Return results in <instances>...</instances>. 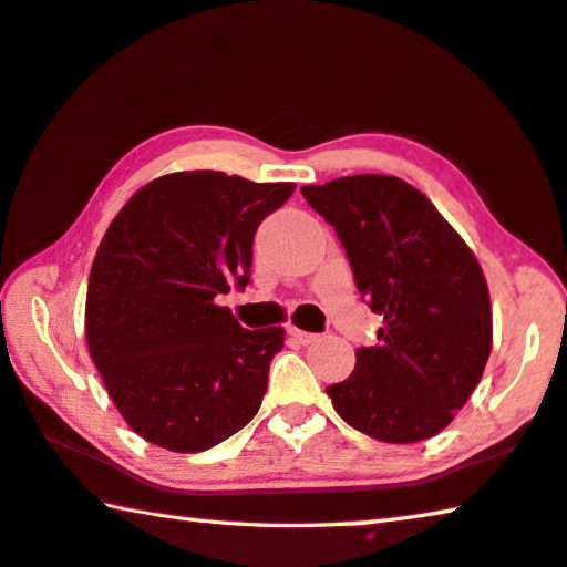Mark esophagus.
<instances>
[{"instance_id": "obj_1", "label": "esophagus", "mask_w": 567, "mask_h": 567, "mask_svg": "<svg viewBox=\"0 0 567 567\" xmlns=\"http://www.w3.org/2000/svg\"><path fill=\"white\" fill-rule=\"evenodd\" d=\"M291 337L299 341L301 347H309L313 341H319V333H311V331H301V329H291Z\"/></svg>"}]
</instances>
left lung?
Listing matches in <instances>:
<instances>
[{
    "label": "left lung",
    "instance_id": "left-lung-1",
    "mask_svg": "<svg viewBox=\"0 0 567 567\" xmlns=\"http://www.w3.org/2000/svg\"><path fill=\"white\" fill-rule=\"evenodd\" d=\"M301 193L337 228L359 293L384 317L377 344L357 349L349 379L327 386L333 410L379 442L434 437L475 392L493 351L477 256L396 175H347Z\"/></svg>",
    "mask_w": 567,
    "mask_h": 567
}]
</instances>
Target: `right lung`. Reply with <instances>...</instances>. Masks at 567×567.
Wrapping results in <instances>:
<instances>
[{
    "mask_svg": "<svg viewBox=\"0 0 567 567\" xmlns=\"http://www.w3.org/2000/svg\"><path fill=\"white\" fill-rule=\"evenodd\" d=\"M293 183L220 171L143 185L92 261L85 337L130 430L171 452H203L254 420L281 327L244 329L218 296L250 278L254 234Z\"/></svg>",
    "mask_w": 567,
    "mask_h": 567,
    "instance_id": "right-lung-1",
    "label": "right lung"
}]
</instances>
